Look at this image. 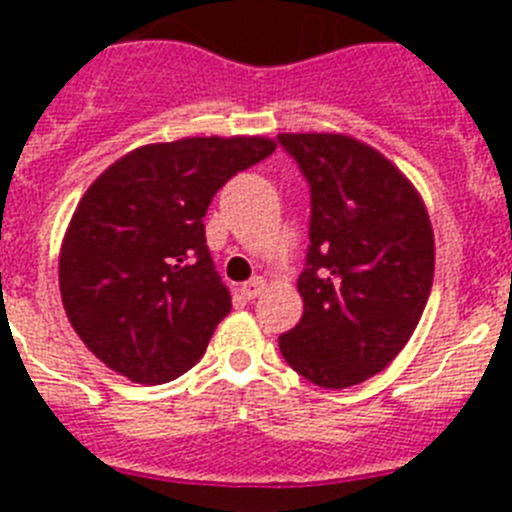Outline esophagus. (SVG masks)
<instances>
[{
	"instance_id": "1",
	"label": "esophagus",
	"mask_w": 512,
	"mask_h": 512,
	"mask_svg": "<svg viewBox=\"0 0 512 512\" xmlns=\"http://www.w3.org/2000/svg\"><path fill=\"white\" fill-rule=\"evenodd\" d=\"M264 289H266V282L261 277H253L251 282H246L241 287V295L246 297V300H256L259 295H264Z\"/></svg>"
}]
</instances>
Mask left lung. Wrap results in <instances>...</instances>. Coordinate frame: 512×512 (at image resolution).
Segmentation results:
<instances>
[{
    "label": "left lung",
    "mask_w": 512,
    "mask_h": 512,
    "mask_svg": "<svg viewBox=\"0 0 512 512\" xmlns=\"http://www.w3.org/2000/svg\"><path fill=\"white\" fill-rule=\"evenodd\" d=\"M310 184V248L297 279L302 318L279 336L297 374L343 390L400 354L433 287L431 217L377 148L341 133H282Z\"/></svg>",
    "instance_id": "left-lung-1"
}]
</instances>
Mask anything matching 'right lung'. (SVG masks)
Returning a JSON list of instances; mask_svg holds the SVG:
<instances>
[{"instance_id": "right-lung-1", "label": "right lung", "mask_w": 512, "mask_h": 512, "mask_svg": "<svg viewBox=\"0 0 512 512\" xmlns=\"http://www.w3.org/2000/svg\"><path fill=\"white\" fill-rule=\"evenodd\" d=\"M274 148L261 135L151 143L94 179L63 235L58 287L76 336L112 372L164 384L202 359L230 312L202 217Z\"/></svg>"}]
</instances>
